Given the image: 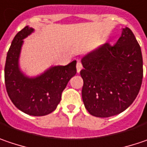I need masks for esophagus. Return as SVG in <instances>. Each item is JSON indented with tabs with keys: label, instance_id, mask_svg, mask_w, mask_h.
I'll list each match as a JSON object with an SVG mask.
<instances>
[{
	"label": "esophagus",
	"instance_id": "1",
	"mask_svg": "<svg viewBox=\"0 0 147 147\" xmlns=\"http://www.w3.org/2000/svg\"><path fill=\"white\" fill-rule=\"evenodd\" d=\"M82 69V63L80 62V61H77V63H76V71H77V72L78 73H80V71H81V70Z\"/></svg>",
	"mask_w": 147,
	"mask_h": 147
}]
</instances>
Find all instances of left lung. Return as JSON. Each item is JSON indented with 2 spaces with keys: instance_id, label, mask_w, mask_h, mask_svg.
Listing matches in <instances>:
<instances>
[{
  "instance_id": "1",
  "label": "left lung",
  "mask_w": 147,
  "mask_h": 147,
  "mask_svg": "<svg viewBox=\"0 0 147 147\" xmlns=\"http://www.w3.org/2000/svg\"><path fill=\"white\" fill-rule=\"evenodd\" d=\"M82 100L96 117L116 116L129 107L141 89L143 77L140 45L128 27L113 46L105 43L83 56Z\"/></svg>"
}]
</instances>
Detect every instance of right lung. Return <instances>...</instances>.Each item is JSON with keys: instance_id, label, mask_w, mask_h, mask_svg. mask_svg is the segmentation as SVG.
<instances>
[{"instance_id": "obj_1", "label": "right lung", "mask_w": 147, "mask_h": 147, "mask_svg": "<svg viewBox=\"0 0 147 147\" xmlns=\"http://www.w3.org/2000/svg\"><path fill=\"white\" fill-rule=\"evenodd\" d=\"M34 32L26 26L14 37L6 56L5 84L13 104L26 114L46 116L56 110L71 78L76 74V61L66 65L51 66L43 73L29 77L20 69L19 59L24 40Z\"/></svg>"}]
</instances>
